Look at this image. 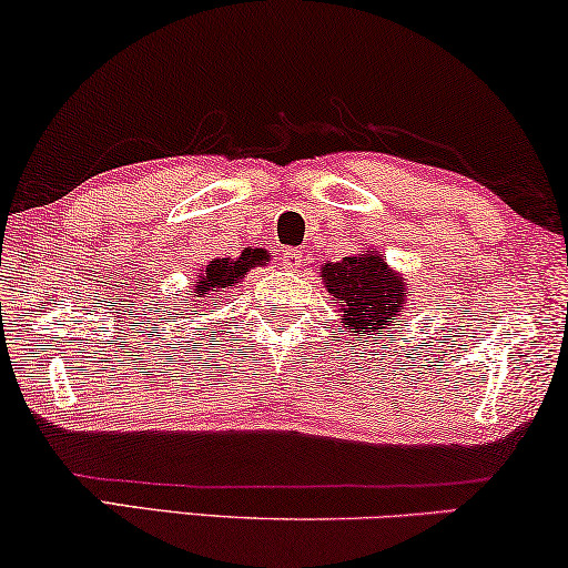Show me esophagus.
Wrapping results in <instances>:
<instances>
[{"instance_id": "esophagus-1", "label": "esophagus", "mask_w": 568, "mask_h": 568, "mask_svg": "<svg viewBox=\"0 0 568 568\" xmlns=\"http://www.w3.org/2000/svg\"><path fill=\"white\" fill-rule=\"evenodd\" d=\"M281 262L285 265V270H298L303 265V252L295 250V246H287V250H283Z\"/></svg>"}]
</instances>
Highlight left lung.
I'll list each match as a JSON object with an SVG mask.
<instances>
[{"instance_id": "1", "label": "left lung", "mask_w": 568, "mask_h": 568, "mask_svg": "<svg viewBox=\"0 0 568 568\" xmlns=\"http://www.w3.org/2000/svg\"><path fill=\"white\" fill-rule=\"evenodd\" d=\"M322 277L334 303H339L342 324L355 329L357 337H394V316L404 308L406 285L390 273L378 254L329 262L322 267Z\"/></svg>"}]
</instances>
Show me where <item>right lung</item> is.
<instances>
[{
    "instance_id": "1",
    "label": "right lung",
    "mask_w": 568,
    "mask_h": 568,
    "mask_svg": "<svg viewBox=\"0 0 568 568\" xmlns=\"http://www.w3.org/2000/svg\"><path fill=\"white\" fill-rule=\"evenodd\" d=\"M270 254L265 250H246L242 252V257L236 260H215L207 265L201 275V281L195 283L193 291L187 293V301L193 303L195 308H205V306H215L219 303V295L229 287H234L242 277L250 273L252 267L257 265H267ZM187 303V306H190Z\"/></svg>"
}]
</instances>
